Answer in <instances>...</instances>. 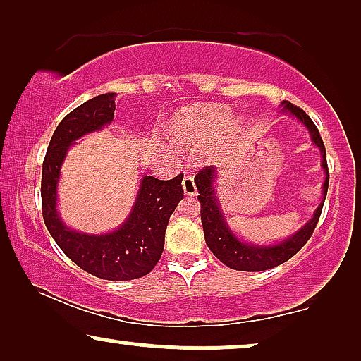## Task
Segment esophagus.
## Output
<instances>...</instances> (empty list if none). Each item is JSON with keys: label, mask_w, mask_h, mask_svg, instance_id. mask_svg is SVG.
Masks as SVG:
<instances>
[{"label": "esophagus", "mask_w": 361, "mask_h": 361, "mask_svg": "<svg viewBox=\"0 0 361 361\" xmlns=\"http://www.w3.org/2000/svg\"><path fill=\"white\" fill-rule=\"evenodd\" d=\"M182 187H184L185 195H195L197 194V185L195 180L192 176H185L184 180H182Z\"/></svg>", "instance_id": "1"}]
</instances>
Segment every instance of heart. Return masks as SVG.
Segmentation results:
<instances>
[{"mask_svg": "<svg viewBox=\"0 0 361 361\" xmlns=\"http://www.w3.org/2000/svg\"><path fill=\"white\" fill-rule=\"evenodd\" d=\"M228 125H231L230 110L226 106H190L176 116L172 135L185 149L202 151L214 145Z\"/></svg>", "mask_w": 361, "mask_h": 361, "instance_id": "b5f03b06", "label": "heart"}]
</instances>
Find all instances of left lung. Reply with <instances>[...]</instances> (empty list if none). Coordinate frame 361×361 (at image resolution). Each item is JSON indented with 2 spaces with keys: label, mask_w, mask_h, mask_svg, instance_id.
Listing matches in <instances>:
<instances>
[{
  "label": "left lung",
  "mask_w": 361,
  "mask_h": 361,
  "mask_svg": "<svg viewBox=\"0 0 361 361\" xmlns=\"http://www.w3.org/2000/svg\"><path fill=\"white\" fill-rule=\"evenodd\" d=\"M281 105L284 106L286 111L293 113V115L300 120L307 128L312 137L314 145L320 149L322 154V167L325 171V182H324V200L327 197L329 189V167H327V156H325V146L317 126L314 125V121L310 120L307 113L302 108L293 105L289 102H283ZM216 169L214 166H207L204 169H200L195 176V184L199 189V200H200V219L202 225H204V235L207 246H209L212 253L219 258L221 263L228 266L231 269L238 271H264L271 269L274 266H279L286 263V261L293 258L302 246L307 243L310 236H312L317 221L322 214V204L317 207V210L314 212V216L305 224L302 228L290 236V238L281 241L278 245L271 246H258V245H250L243 243V241L236 238L231 233V230L226 225L221 214L219 200L215 197L214 182Z\"/></svg>",
  "instance_id": "left-lung-1"
}]
</instances>
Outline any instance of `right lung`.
<instances>
[{
  "mask_svg": "<svg viewBox=\"0 0 361 361\" xmlns=\"http://www.w3.org/2000/svg\"><path fill=\"white\" fill-rule=\"evenodd\" d=\"M113 116L115 93H105L82 103L59 123L42 162V216L59 248L78 268L100 279L130 281L151 273L159 261L169 216L184 197V174L169 180L142 177L128 220L106 235H87L67 228L56 209L57 180L67 149L78 137L111 123Z\"/></svg>",
  "mask_w": 361,
  "mask_h": 361,
  "instance_id": "1",
  "label": "right lung"
}]
</instances>
